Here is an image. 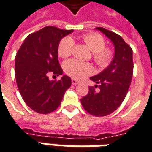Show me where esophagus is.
<instances>
[{
    "mask_svg": "<svg viewBox=\"0 0 152 152\" xmlns=\"http://www.w3.org/2000/svg\"><path fill=\"white\" fill-rule=\"evenodd\" d=\"M72 85H74V86H76V85H78V84H79V82H78L76 80L72 79Z\"/></svg>",
    "mask_w": 152,
    "mask_h": 152,
    "instance_id": "1",
    "label": "esophagus"
}]
</instances>
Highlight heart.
Listing matches in <instances>:
<instances>
[{
  "mask_svg": "<svg viewBox=\"0 0 152 152\" xmlns=\"http://www.w3.org/2000/svg\"><path fill=\"white\" fill-rule=\"evenodd\" d=\"M83 40L93 52V59L100 68H106L112 63L114 58V51L106 46V40L100 34L90 33L83 37ZM74 40L66 37L60 40L58 53L61 58L69 57L74 50ZM65 72L74 79L81 80L94 72V67L89 63L77 59H70L63 65Z\"/></svg>",
  "mask_w": 152,
  "mask_h": 152,
  "instance_id": "obj_1",
  "label": "heart"
}]
</instances>
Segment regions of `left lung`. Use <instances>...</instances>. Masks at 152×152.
Returning a JSON list of instances; mask_svg holds the SVG:
<instances>
[{"label":"left lung","mask_w":152,"mask_h":152,"mask_svg":"<svg viewBox=\"0 0 152 152\" xmlns=\"http://www.w3.org/2000/svg\"><path fill=\"white\" fill-rule=\"evenodd\" d=\"M112 40L115 45V56L112 63L103 72L90 77L94 87L81 99L86 112L95 116H105L121 105L130 86L134 72L133 50L120 35L103 28H96ZM99 88V91L95 89Z\"/></svg>","instance_id":"8db88e82"}]
</instances>
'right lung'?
<instances>
[{"instance_id":"obj_1","label":"right lung","mask_w":152,"mask_h":152,"mask_svg":"<svg viewBox=\"0 0 152 152\" xmlns=\"http://www.w3.org/2000/svg\"><path fill=\"white\" fill-rule=\"evenodd\" d=\"M72 30L47 26L28 35L15 56V78L23 101L34 112L48 114L59 107L72 85L69 76L50 80L49 74H63L58 59L60 40Z\"/></svg>"}]
</instances>
